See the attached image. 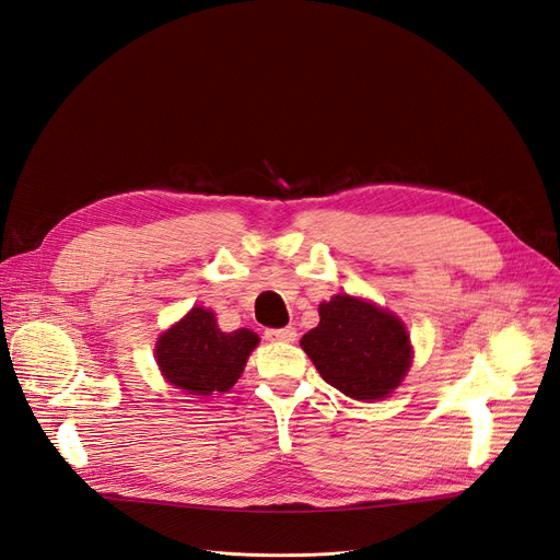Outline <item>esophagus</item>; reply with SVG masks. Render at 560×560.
I'll use <instances>...</instances> for the list:
<instances>
[{"label":"esophagus","mask_w":560,"mask_h":560,"mask_svg":"<svg viewBox=\"0 0 560 560\" xmlns=\"http://www.w3.org/2000/svg\"><path fill=\"white\" fill-rule=\"evenodd\" d=\"M268 341H280V343H292L296 341V329L294 327H282V329H266L264 334Z\"/></svg>","instance_id":"esophagus-1"}]
</instances>
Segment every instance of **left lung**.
I'll list each match as a JSON object with an SVG mask.
<instances>
[{"label":"left lung","mask_w":560,"mask_h":560,"mask_svg":"<svg viewBox=\"0 0 560 560\" xmlns=\"http://www.w3.org/2000/svg\"><path fill=\"white\" fill-rule=\"evenodd\" d=\"M301 348L319 376L360 401L387 397L411 366V338L404 322L376 303L336 294L319 303V325Z\"/></svg>","instance_id":"left-lung-1"}]
</instances>
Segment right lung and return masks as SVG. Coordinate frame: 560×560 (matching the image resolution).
Masks as SVG:
<instances>
[{
    "instance_id": "1",
    "label": "right lung",
    "mask_w": 560,
    "mask_h": 560,
    "mask_svg": "<svg viewBox=\"0 0 560 560\" xmlns=\"http://www.w3.org/2000/svg\"><path fill=\"white\" fill-rule=\"evenodd\" d=\"M259 336L252 329L224 334L212 311L191 308L156 341L163 378L186 395L210 397L229 393L241 378Z\"/></svg>"
}]
</instances>
